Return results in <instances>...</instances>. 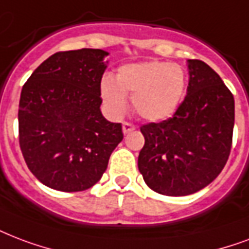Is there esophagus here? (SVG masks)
Returning a JSON list of instances; mask_svg holds the SVG:
<instances>
[{
  "mask_svg": "<svg viewBox=\"0 0 249 249\" xmlns=\"http://www.w3.org/2000/svg\"><path fill=\"white\" fill-rule=\"evenodd\" d=\"M134 129H136V126L130 124V123H123V132H124V134H128V133L133 132Z\"/></svg>",
  "mask_w": 249,
  "mask_h": 249,
  "instance_id": "obj_1",
  "label": "esophagus"
}]
</instances>
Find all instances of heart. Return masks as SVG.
Segmentation results:
<instances>
[{
	"instance_id": "1",
	"label": "heart",
	"mask_w": 249,
	"mask_h": 249,
	"mask_svg": "<svg viewBox=\"0 0 249 249\" xmlns=\"http://www.w3.org/2000/svg\"><path fill=\"white\" fill-rule=\"evenodd\" d=\"M187 92V73L174 62L145 61L121 66L115 81L104 78L100 94L113 116L123 115L126 96H132L133 109L147 121L172 116Z\"/></svg>"
}]
</instances>
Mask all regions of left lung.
Here are the masks:
<instances>
[{
  "mask_svg": "<svg viewBox=\"0 0 249 249\" xmlns=\"http://www.w3.org/2000/svg\"><path fill=\"white\" fill-rule=\"evenodd\" d=\"M185 99L172 117L141 126L145 145L138 170L147 187L164 196L198 192L223 170L232 145L234 96L201 60H188Z\"/></svg>",
  "mask_w": 249,
  "mask_h": 249,
  "instance_id": "1",
  "label": "left lung"
}]
</instances>
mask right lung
Instances as JSON below:
<instances>
[{
  "instance_id": "obj_1",
  "label": "right lung",
  "mask_w": 249,
  "mask_h": 249,
  "mask_svg": "<svg viewBox=\"0 0 249 249\" xmlns=\"http://www.w3.org/2000/svg\"><path fill=\"white\" fill-rule=\"evenodd\" d=\"M102 49L82 48L48 57L23 85L18 111L19 146L40 183L81 192L100 180L123 128L100 112Z\"/></svg>"
}]
</instances>
